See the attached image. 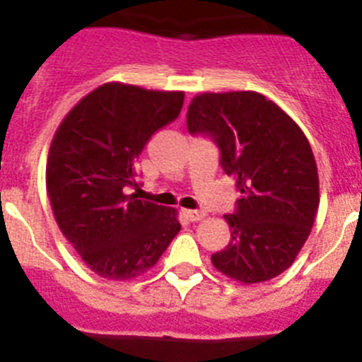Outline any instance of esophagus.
<instances>
[{
  "label": "esophagus",
  "mask_w": 362,
  "mask_h": 362,
  "mask_svg": "<svg viewBox=\"0 0 362 362\" xmlns=\"http://www.w3.org/2000/svg\"><path fill=\"white\" fill-rule=\"evenodd\" d=\"M183 214L188 221H192V223H197V221H201L204 217V214L199 212V210H185Z\"/></svg>",
  "instance_id": "1"
}]
</instances>
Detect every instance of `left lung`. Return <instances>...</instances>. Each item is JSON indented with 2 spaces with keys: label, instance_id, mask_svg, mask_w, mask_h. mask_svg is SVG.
I'll return each instance as SVG.
<instances>
[{
  "label": "left lung",
  "instance_id": "1",
  "mask_svg": "<svg viewBox=\"0 0 362 362\" xmlns=\"http://www.w3.org/2000/svg\"><path fill=\"white\" fill-rule=\"evenodd\" d=\"M190 134L212 137L239 199L226 214L230 243L212 254L221 274L264 283L292 267L319 209L317 165L296 121L259 92H204L192 99Z\"/></svg>",
  "mask_w": 362,
  "mask_h": 362
}]
</instances>
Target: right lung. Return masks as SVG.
Listing matches in <instances>:
<instances>
[{"label": "right lung", "mask_w": 362, "mask_h": 362, "mask_svg": "<svg viewBox=\"0 0 362 362\" xmlns=\"http://www.w3.org/2000/svg\"><path fill=\"white\" fill-rule=\"evenodd\" d=\"M183 92L105 83L54 134L47 192L57 226L98 276L129 281L158 263L177 235V210L127 196L150 137L183 108Z\"/></svg>", "instance_id": "right-lung-1"}]
</instances>
